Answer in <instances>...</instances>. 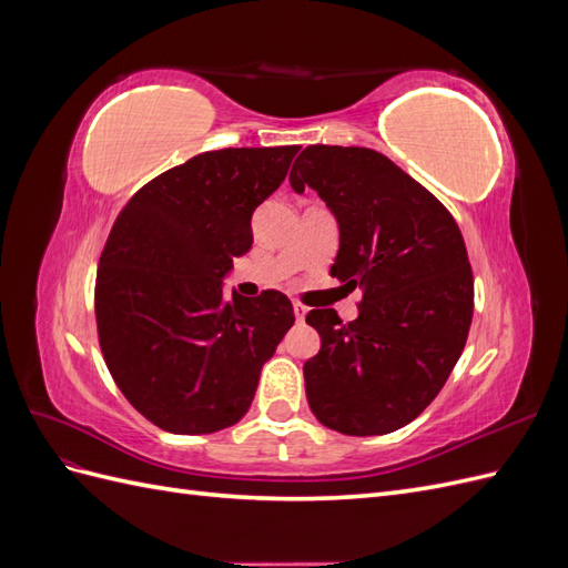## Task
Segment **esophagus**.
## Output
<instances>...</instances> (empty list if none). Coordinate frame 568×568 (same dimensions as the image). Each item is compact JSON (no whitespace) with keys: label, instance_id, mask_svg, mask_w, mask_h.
I'll return each instance as SVG.
<instances>
[{"label":"esophagus","instance_id":"1","mask_svg":"<svg viewBox=\"0 0 568 568\" xmlns=\"http://www.w3.org/2000/svg\"><path fill=\"white\" fill-rule=\"evenodd\" d=\"M305 313H307V307L301 301H294V315H296L298 322L305 317Z\"/></svg>","mask_w":568,"mask_h":568}]
</instances>
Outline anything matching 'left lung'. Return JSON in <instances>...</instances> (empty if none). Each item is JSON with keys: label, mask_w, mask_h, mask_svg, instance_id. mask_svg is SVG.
Segmentation results:
<instances>
[{"label": "left lung", "mask_w": 568, "mask_h": 568, "mask_svg": "<svg viewBox=\"0 0 568 568\" xmlns=\"http://www.w3.org/2000/svg\"><path fill=\"white\" fill-rule=\"evenodd\" d=\"M336 215L332 277L363 288L357 320L311 311L322 348L303 367L313 415L346 436L417 419L448 382L474 315L467 246L445 205L384 153L313 144L288 175Z\"/></svg>", "instance_id": "obj_1"}]
</instances>
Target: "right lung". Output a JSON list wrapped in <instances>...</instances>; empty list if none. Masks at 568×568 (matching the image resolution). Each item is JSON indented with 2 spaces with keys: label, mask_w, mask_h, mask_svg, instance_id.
<instances>
[{
  "label": "right lung",
  "mask_w": 568,
  "mask_h": 568,
  "mask_svg": "<svg viewBox=\"0 0 568 568\" xmlns=\"http://www.w3.org/2000/svg\"><path fill=\"white\" fill-rule=\"evenodd\" d=\"M301 146L205 151L146 182L113 222L94 286L99 346L128 403L170 434L242 419L294 324L282 291L222 294L251 215Z\"/></svg>",
  "instance_id": "obj_1"
}]
</instances>
